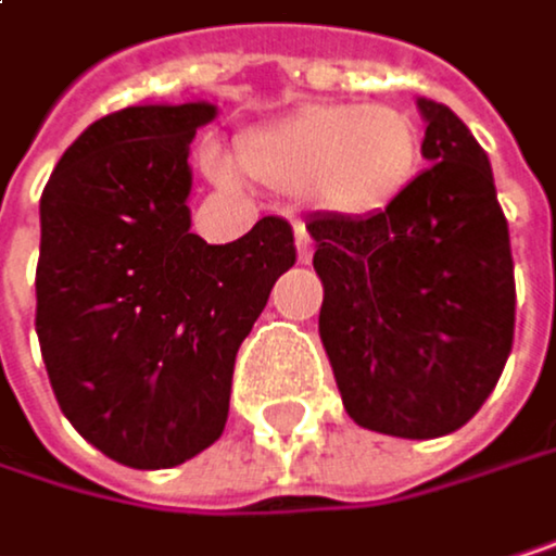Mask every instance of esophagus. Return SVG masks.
Masks as SVG:
<instances>
[{
    "mask_svg": "<svg viewBox=\"0 0 556 556\" xmlns=\"http://www.w3.org/2000/svg\"><path fill=\"white\" fill-rule=\"evenodd\" d=\"M313 250H316V243H313L309 230H306L303 224H296V253H300V260L309 263V260H313Z\"/></svg>",
    "mask_w": 556,
    "mask_h": 556,
    "instance_id": "obj_1",
    "label": "esophagus"
}]
</instances>
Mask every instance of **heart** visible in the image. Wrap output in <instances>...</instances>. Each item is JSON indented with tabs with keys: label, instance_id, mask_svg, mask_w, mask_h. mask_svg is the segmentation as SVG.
I'll use <instances>...</instances> for the list:
<instances>
[{
	"label": "heart",
	"instance_id": "1",
	"mask_svg": "<svg viewBox=\"0 0 556 556\" xmlns=\"http://www.w3.org/2000/svg\"><path fill=\"white\" fill-rule=\"evenodd\" d=\"M217 180L230 164L211 151ZM243 170L276 193H309L339 217H372L399 204L421 167L415 117L389 104H309L240 141Z\"/></svg>",
	"mask_w": 556,
	"mask_h": 556
}]
</instances>
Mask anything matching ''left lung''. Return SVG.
I'll use <instances>...</instances> for the list:
<instances>
[{"instance_id":"left-lung-1","label":"left lung","mask_w":556,"mask_h":556,"mask_svg":"<svg viewBox=\"0 0 556 556\" xmlns=\"http://www.w3.org/2000/svg\"><path fill=\"white\" fill-rule=\"evenodd\" d=\"M428 167L372 217L316 214L319 336L355 425L395 439L458 431L514 342V260L488 154L462 117L418 98Z\"/></svg>"}]
</instances>
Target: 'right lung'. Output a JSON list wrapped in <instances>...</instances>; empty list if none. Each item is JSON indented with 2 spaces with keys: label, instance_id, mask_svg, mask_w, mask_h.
I'll list each match as a JSON object with an SVG mask.
<instances>
[{
  "label": "right lung",
  "instance_id": "add662e5",
  "mask_svg": "<svg viewBox=\"0 0 556 556\" xmlns=\"http://www.w3.org/2000/svg\"><path fill=\"white\" fill-rule=\"evenodd\" d=\"M207 101L88 125L42 190L35 332L65 418L128 468H174L227 425L237 349L296 263L263 217L233 243L190 233V141Z\"/></svg>",
  "mask_w": 556,
  "mask_h": 556
}]
</instances>
